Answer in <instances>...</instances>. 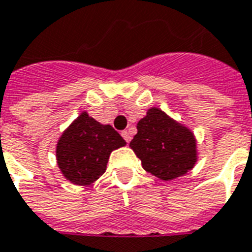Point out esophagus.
I'll return each instance as SVG.
<instances>
[{
	"label": "esophagus",
	"mask_w": 252,
	"mask_h": 252,
	"mask_svg": "<svg viewBox=\"0 0 252 252\" xmlns=\"http://www.w3.org/2000/svg\"><path fill=\"white\" fill-rule=\"evenodd\" d=\"M122 136H124V139L126 140V142H130V140H131V135H130V131H127V130H124V131H122Z\"/></svg>",
	"instance_id": "esophagus-1"
}]
</instances>
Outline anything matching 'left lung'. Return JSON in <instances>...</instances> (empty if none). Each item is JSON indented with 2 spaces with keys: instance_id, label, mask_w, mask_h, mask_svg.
<instances>
[{
  "instance_id": "1",
  "label": "left lung",
  "mask_w": 252,
  "mask_h": 252,
  "mask_svg": "<svg viewBox=\"0 0 252 252\" xmlns=\"http://www.w3.org/2000/svg\"><path fill=\"white\" fill-rule=\"evenodd\" d=\"M130 147L147 172L161 180L183 176L196 163V139L188 128L153 108L136 125Z\"/></svg>"
}]
</instances>
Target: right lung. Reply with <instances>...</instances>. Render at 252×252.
<instances>
[{
	"label": "right lung",
	"mask_w": 252,
	"mask_h": 252,
	"mask_svg": "<svg viewBox=\"0 0 252 252\" xmlns=\"http://www.w3.org/2000/svg\"><path fill=\"white\" fill-rule=\"evenodd\" d=\"M125 144L110 125H101L83 113L60 136L56 146L58 165L67 180L88 185L105 172L113 150Z\"/></svg>",
	"instance_id": "right-lung-1"
}]
</instances>
